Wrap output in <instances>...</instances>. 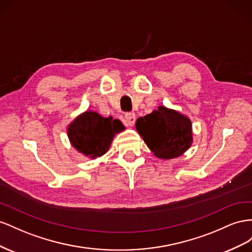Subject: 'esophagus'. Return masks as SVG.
I'll use <instances>...</instances> for the list:
<instances>
[{
  "instance_id": "esophagus-1",
  "label": "esophagus",
  "mask_w": 252,
  "mask_h": 252,
  "mask_svg": "<svg viewBox=\"0 0 252 252\" xmlns=\"http://www.w3.org/2000/svg\"><path fill=\"white\" fill-rule=\"evenodd\" d=\"M125 119H126V126H132L135 124L136 116H135V114H134V113L130 112V113H126V114L125 115Z\"/></svg>"
}]
</instances>
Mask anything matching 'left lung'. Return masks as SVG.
<instances>
[{"instance_id":"8db88e82","label":"left lung","mask_w":252,"mask_h":252,"mask_svg":"<svg viewBox=\"0 0 252 252\" xmlns=\"http://www.w3.org/2000/svg\"><path fill=\"white\" fill-rule=\"evenodd\" d=\"M192 124L188 117L174 110H158L136 121V130L154 155L171 159L183 155L191 146Z\"/></svg>"}]
</instances>
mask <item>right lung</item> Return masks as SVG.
<instances>
[{"mask_svg": "<svg viewBox=\"0 0 252 252\" xmlns=\"http://www.w3.org/2000/svg\"><path fill=\"white\" fill-rule=\"evenodd\" d=\"M118 119L104 118L96 112H85L78 116L67 128L71 145L85 156L96 158L109 150L116 133L124 131Z\"/></svg>", "mask_w": 252, "mask_h": 252, "instance_id": "obj_1", "label": "right lung"}]
</instances>
